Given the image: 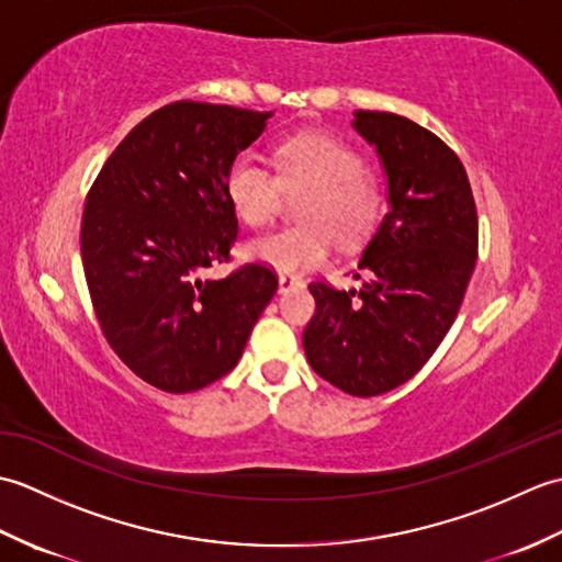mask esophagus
Masks as SVG:
<instances>
[{
  "label": "esophagus",
  "instance_id": "obj_1",
  "mask_svg": "<svg viewBox=\"0 0 562 562\" xmlns=\"http://www.w3.org/2000/svg\"><path fill=\"white\" fill-rule=\"evenodd\" d=\"M302 280L296 278V274H290V272H282L280 278H278V288H280V292L284 294V292H292V290H300L302 288Z\"/></svg>",
  "mask_w": 562,
  "mask_h": 562
}]
</instances>
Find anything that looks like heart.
<instances>
[{
    "mask_svg": "<svg viewBox=\"0 0 562 562\" xmlns=\"http://www.w3.org/2000/svg\"><path fill=\"white\" fill-rule=\"evenodd\" d=\"M274 176L250 154L236 157L224 176L234 214L248 226L266 224L284 190H302L292 226L250 238L244 254L278 272L318 266L328 232L340 244L362 238L381 207V183L367 171L360 149L328 135H292L272 149Z\"/></svg>",
    "mask_w": 562,
    "mask_h": 562,
    "instance_id": "obj_1",
    "label": "heart"
}]
</instances>
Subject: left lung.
<instances>
[{"label": "left lung", "instance_id": "1", "mask_svg": "<svg viewBox=\"0 0 562 562\" xmlns=\"http://www.w3.org/2000/svg\"><path fill=\"white\" fill-rule=\"evenodd\" d=\"M379 154L389 212L362 248L360 290L314 282L304 352L350 396H379L420 372L459 314L479 256L469 176L445 142L408 117L355 111ZM360 280V274H355Z\"/></svg>", "mask_w": 562, "mask_h": 562}]
</instances>
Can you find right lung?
<instances>
[{
    "label": "right lung",
    "mask_w": 562,
    "mask_h": 562,
    "mask_svg": "<svg viewBox=\"0 0 562 562\" xmlns=\"http://www.w3.org/2000/svg\"><path fill=\"white\" fill-rule=\"evenodd\" d=\"M272 113L178 101L133 127L103 164L81 217L93 312L115 355L169 393L229 374L278 290L258 262L224 280L238 222L224 176Z\"/></svg>",
    "instance_id": "add662e5"
}]
</instances>
